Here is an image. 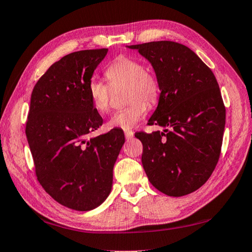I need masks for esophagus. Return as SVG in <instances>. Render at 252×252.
Masks as SVG:
<instances>
[{"label": "esophagus", "mask_w": 252, "mask_h": 252, "mask_svg": "<svg viewBox=\"0 0 252 252\" xmlns=\"http://www.w3.org/2000/svg\"><path fill=\"white\" fill-rule=\"evenodd\" d=\"M125 135H126V138L129 140V139H131V138H133L134 136V132L132 131V130H125Z\"/></svg>", "instance_id": "1"}]
</instances>
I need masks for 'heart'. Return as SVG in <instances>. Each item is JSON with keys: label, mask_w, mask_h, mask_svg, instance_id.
Returning a JSON list of instances; mask_svg holds the SVG:
<instances>
[{"label": "heart", "mask_w": 252, "mask_h": 252, "mask_svg": "<svg viewBox=\"0 0 252 252\" xmlns=\"http://www.w3.org/2000/svg\"><path fill=\"white\" fill-rule=\"evenodd\" d=\"M111 86L126 85V100L129 104L112 113L108 121L110 127L129 130L138 125L148 110L147 103L157 101L159 94V84L152 71L144 69L138 59L119 56L104 71ZM87 93L95 111L106 113L109 110L110 94L109 87L102 81L91 79L87 86ZM144 99L145 103L143 101Z\"/></svg>", "instance_id": "obj_1"}]
</instances>
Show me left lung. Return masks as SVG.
Instances as JSON below:
<instances>
[{
  "mask_svg": "<svg viewBox=\"0 0 252 252\" xmlns=\"http://www.w3.org/2000/svg\"><path fill=\"white\" fill-rule=\"evenodd\" d=\"M152 65L159 84L149 125L163 132H138L142 164L155 189L180 197L203 186L220 155L226 109L213 71L185 45L159 40L126 46Z\"/></svg>",
  "mask_w": 252,
  "mask_h": 252,
  "instance_id": "obj_1",
  "label": "left lung"
}]
</instances>
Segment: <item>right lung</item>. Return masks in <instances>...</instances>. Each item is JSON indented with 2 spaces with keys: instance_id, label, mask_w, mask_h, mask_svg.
Instances as JSON below:
<instances>
[{
  "instance_id": "1",
  "label": "right lung",
  "mask_w": 252,
  "mask_h": 252,
  "mask_svg": "<svg viewBox=\"0 0 252 252\" xmlns=\"http://www.w3.org/2000/svg\"><path fill=\"white\" fill-rule=\"evenodd\" d=\"M107 53L101 48L66 55L40 77L31 95L25 132L36 176L56 202L80 212L98 207L110 194L126 140L119 129L89 138L103 120L87 86Z\"/></svg>"
}]
</instances>
